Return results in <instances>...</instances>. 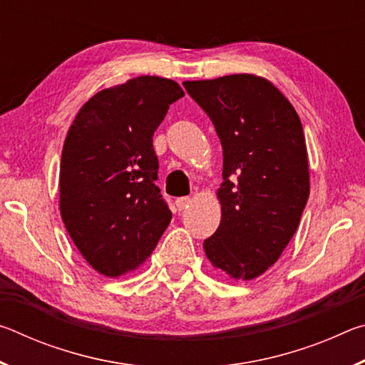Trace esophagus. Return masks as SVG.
Instances as JSON below:
<instances>
[{
	"label": "esophagus",
	"mask_w": 365,
	"mask_h": 365,
	"mask_svg": "<svg viewBox=\"0 0 365 365\" xmlns=\"http://www.w3.org/2000/svg\"><path fill=\"white\" fill-rule=\"evenodd\" d=\"M190 202H191L190 197L185 196V197H178V200L175 201V205H177V207H178V211H183L185 207L190 206Z\"/></svg>",
	"instance_id": "obj_1"
}]
</instances>
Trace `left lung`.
Segmentation results:
<instances>
[{
  "instance_id": "1",
  "label": "left lung",
  "mask_w": 365,
  "mask_h": 365,
  "mask_svg": "<svg viewBox=\"0 0 365 365\" xmlns=\"http://www.w3.org/2000/svg\"><path fill=\"white\" fill-rule=\"evenodd\" d=\"M183 85L211 117L224 150L222 219L205 240L206 257L233 280L257 279L279 261L309 197L299 115L270 80L255 73Z\"/></svg>"
}]
</instances>
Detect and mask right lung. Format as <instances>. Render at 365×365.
<instances>
[{"instance_id": "add662e5", "label": "right lung", "mask_w": 365, "mask_h": 365, "mask_svg": "<svg viewBox=\"0 0 365 365\" xmlns=\"http://www.w3.org/2000/svg\"><path fill=\"white\" fill-rule=\"evenodd\" d=\"M185 95L170 78L141 76L98 91L72 120L59 169L61 217L91 267L117 279L137 270L170 224L153 135Z\"/></svg>"}]
</instances>
